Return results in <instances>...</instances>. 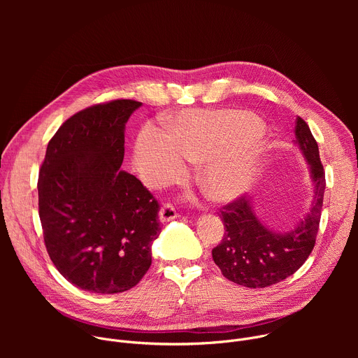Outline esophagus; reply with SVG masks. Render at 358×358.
<instances>
[{
  "label": "esophagus",
  "instance_id": "esophagus-1",
  "mask_svg": "<svg viewBox=\"0 0 358 358\" xmlns=\"http://www.w3.org/2000/svg\"><path fill=\"white\" fill-rule=\"evenodd\" d=\"M177 215L178 214H177L176 208L173 206H170V203H166V206H163L162 210L159 211V220L162 222H170V221L176 220Z\"/></svg>",
  "mask_w": 358,
  "mask_h": 358
}]
</instances>
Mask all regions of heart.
Segmentation results:
<instances>
[{
	"instance_id": "obj_1",
	"label": "heart",
	"mask_w": 358,
	"mask_h": 358,
	"mask_svg": "<svg viewBox=\"0 0 358 358\" xmlns=\"http://www.w3.org/2000/svg\"><path fill=\"white\" fill-rule=\"evenodd\" d=\"M264 134V123L241 112L187 110L162 133L143 130L133 162L144 184L163 188L185 174V162L201 163L196 182L213 201L229 202L248 192L261 177L264 151L245 145Z\"/></svg>"
}]
</instances>
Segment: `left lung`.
Here are the masks:
<instances>
[{
	"label": "left lung",
	"instance_id": "8db88e82",
	"mask_svg": "<svg viewBox=\"0 0 358 358\" xmlns=\"http://www.w3.org/2000/svg\"><path fill=\"white\" fill-rule=\"evenodd\" d=\"M294 144L309 164L313 198L309 211L289 231L266 227L255 213L252 199L245 196L221 213L225 234L213 249V259L222 275L241 286L268 287L293 275L309 258L316 242L326 189L319 145L301 117L296 119Z\"/></svg>",
	"mask_w": 358,
	"mask_h": 358
}]
</instances>
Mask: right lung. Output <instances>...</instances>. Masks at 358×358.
Wrapping results in <instances>:
<instances>
[{"label":"right lung","instance_id":"add662e5","mask_svg":"<svg viewBox=\"0 0 358 358\" xmlns=\"http://www.w3.org/2000/svg\"><path fill=\"white\" fill-rule=\"evenodd\" d=\"M140 106L120 99L87 108L46 147L38 180L45 246L59 273L82 290H129L151 265L159 202L120 169L126 123Z\"/></svg>","mask_w":358,"mask_h":358}]
</instances>
